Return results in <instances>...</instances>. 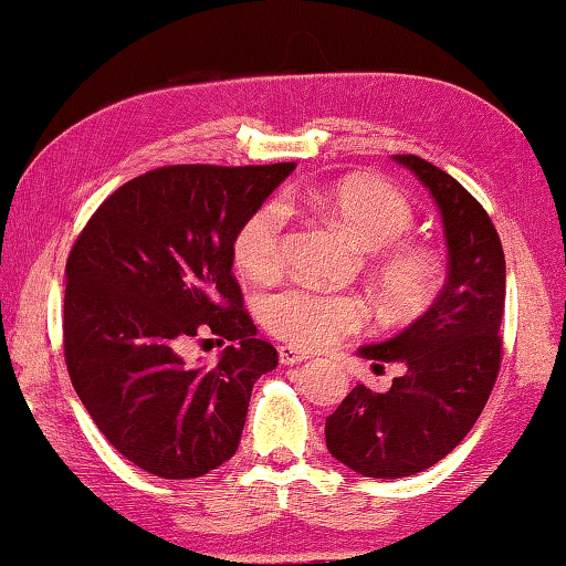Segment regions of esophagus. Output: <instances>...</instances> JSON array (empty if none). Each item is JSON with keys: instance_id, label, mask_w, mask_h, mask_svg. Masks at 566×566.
<instances>
[{"instance_id": "obj_1", "label": "esophagus", "mask_w": 566, "mask_h": 566, "mask_svg": "<svg viewBox=\"0 0 566 566\" xmlns=\"http://www.w3.org/2000/svg\"><path fill=\"white\" fill-rule=\"evenodd\" d=\"M279 357L283 365H301V361L307 359V352L297 349V347H291V345H281L279 347Z\"/></svg>"}]
</instances>
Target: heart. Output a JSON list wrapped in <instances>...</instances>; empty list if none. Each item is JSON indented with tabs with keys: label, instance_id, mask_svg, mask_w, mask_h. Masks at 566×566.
<instances>
[{
	"label": "heart",
	"instance_id": "heart-1",
	"mask_svg": "<svg viewBox=\"0 0 566 566\" xmlns=\"http://www.w3.org/2000/svg\"><path fill=\"white\" fill-rule=\"evenodd\" d=\"M303 201L343 229L361 251L375 253V285L387 311L409 315L429 303L439 271L429 253L401 241L413 227V209L397 189L371 177H347L307 189ZM231 253L251 279H275L287 253L283 207L271 201L253 209L233 233ZM259 313L271 335L295 347L333 345L367 323V305L357 295L305 285L265 295Z\"/></svg>",
	"mask_w": 566,
	"mask_h": 566
}]
</instances>
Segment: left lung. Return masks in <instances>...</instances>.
<instances>
[{
  "mask_svg": "<svg viewBox=\"0 0 566 566\" xmlns=\"http://www.w3.org/2000/svg\"><path fill=\"white\" fill-rule=\"evenodd\" d=\"M441 211L449 275L421 317L397 337L357 349L381 369L407 371L377 394L357 384L325 421L327 451L365 478L421 473L449 455L481 416L497 379L505 311V255L471 191L416 155H394Z\"/></svg>",
  "mask_w": 566,
  "mask_h": 566,
  "instance_id": "8db88e82",
  "label": "left lung"
}]
</instances>
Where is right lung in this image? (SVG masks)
I'll return each instance as SVG.
<instances>
[{"label": "right lung", "mask_w": 566, "mask_h": 566, "mask_svg": "<svg viewBox=\"0 0 566 566\" xmlns=\"http://www.w3.org/2000/svg\"><path fill=\"white\" fill-rule=\"evenodd\" d=\"M293 169H153L115 189L73 243L63 301L73 389L147 473L187 481L239 449L253 384L279 352L243 311L231 241ZM205 332L232 345L217 366H187L178 349Z\"/></svg>", "instance_id": "add662e5"}]
</instances>
